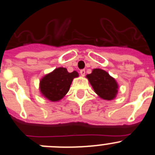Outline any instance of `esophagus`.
Here are the masks:
<instances>
[{
  "mask_svg": "<svg viewBox=\"0 0 155 155\" xmlns=\"http://www.w3.org/2000/svg\"><path fill=\"white\" fill-rule=\"evenodd\" d=\"M80 74H81V76H85V70H80Z\"/></svg>",
  "mask_w": 155,
  "mask_h": 155,
  "instance_id": "34e87169",
  "label": "esophagus"
}]
</instances>
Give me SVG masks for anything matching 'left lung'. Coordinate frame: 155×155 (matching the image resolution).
Listing matches in <instances>:
<instances>
[{
    "label": "left lung",
    "mask_w": 155,
    "mask_h": 155,
    "mask_svg": "<svg viewBox=\"0 0 155 155\" xmlns=\"http://www.w3.org/2000/svg\"><path fill=\"white\" fill-rule=\"evenodd\" d=\"M94 92L104 100H113L118 92V84L109 73L101 69H94L86 76Z\"/></svg>",
    "instance_id": "8db88e82"
}]
</instances>
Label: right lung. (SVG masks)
I'll return each mask as SVG.
<instances>
[{"label":"right lung","mask_w":155,"mask_h":155,"mask_svg":"<svg viewBox=\"0 0 155 155\" xmlns=\"http://www.w3.org/2000/svg\"><path fill=\"white\" fill-rule=\"evenodd\" d=\"M79 76L76 71L69 73L64 67L56 68L40 81L41 94L51 101H59L70 90L73 79Z\"/></svg>","instance_id":"obj_1"}]
</instances>
